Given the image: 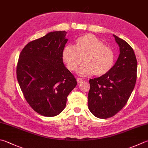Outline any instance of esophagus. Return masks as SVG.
Returning a JSON list of instances; mask_svg holds the SVG:
<instances>
[{
	"instance_id": "obj_1",
	"label": "esophagus",
	"mask_w": 148,
	"mask_h": 148,
	"mask_svg": "<svg viewBox=\"0 0 148 148\" xmlns=\"http://www.w3.org/2000/svg\"><path fill=\"white\" fill-rule=\"evenodd\" d=\"M77 81L78 83H81L82 82H83V79H81V78H77Z\"/></svg>"
}]
</instances>
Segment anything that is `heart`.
I'll list each match as a JSON object with an SVG mask.
<instances>
[{"mask_svg":"<svg viewBox=\"0 0 148 148\" xmlns=\"http://www.w3.org/2000/svg\"><path fill=\"white\" fill-rule=\"evenodd\" d=\"M62 57L68 68L75 71L82 62L78 73L82 76L106 74L113 66L115 53L110 47L104 46L103 42L95 36L88 34L79 37L76 46L68 44L62 51Z\"/></svg>","mask_w":148,"mask_h":148,"instance_id":"b5f03b06","label":"heart"}]
</instances>
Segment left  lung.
<instances>
[{
    "mask_svg": "<svg viewBox=\"0 0 148 148\" xmlns=\"http://www.w3.org/2000/svg\"><path fill=\"white\" fill-rule=\"evenodd\" d=\"M120 55L112 68L101 77L90 79L88 108L94 116L108 119L116 115L126 104L135 88L137 61L133 48L113 35Z\"/></svg>",
    "mask_w": 148,
    "mask_h": 148,
    "instance_id": "obj_1",
    "label": "left lung"
}]
</instances>
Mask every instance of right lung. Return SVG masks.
I'll return each instance as SVG.
<instances>
[{"mask_svg":"<svg viewBox=\"0 0 148 148\" xmlns=\"http://www.w3.org/2000/svg\"><path fill=\"white\" fill-rule=\"evenodd\" d=\"M66 33L50 32L31 41L19 55L16 73L22 93L33 110L45 116L62 112L77 84L62 60Z\"/></svg>","mask_w":148,"mask_h":148,"instance_id":"obj_1","label":"right lung"}]
</instances>
